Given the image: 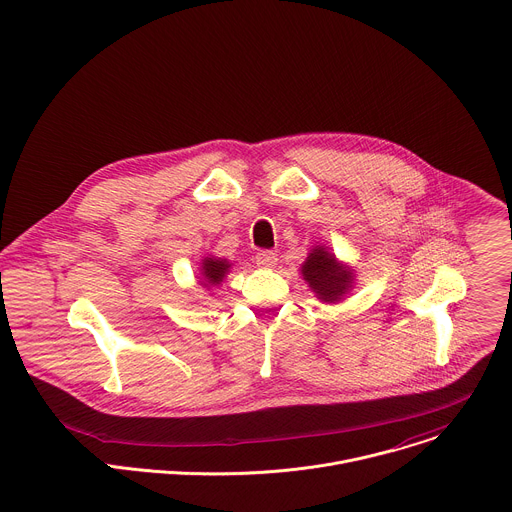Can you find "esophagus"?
Instances as JSON below:
<instances>
[{"mask_svg": "<svg viewBox=\"0 0 512 512\" xmlns=\"http://www.w3.org/2000/svg\"><path fill=\"white\" fill-rule=\"evenodd\" d=\"M278 262V254L274 250H260L256 254V264L260 268H274Z\"/></svg>", "mask_w": 512, "mask_h": 512, "instance_id": "1", "label": "esophagus"}]
</instances>
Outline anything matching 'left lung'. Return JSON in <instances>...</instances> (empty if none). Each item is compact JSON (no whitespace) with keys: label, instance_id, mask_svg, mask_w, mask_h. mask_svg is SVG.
I'll list each match as a JSON object with an SVG mask.
<instances>
[{"label":"left lung","instance_id":"obj_1","mask_svg":"<svg viewBox=\"0 0 512 512\" xmlns=\"http://www.w3.org/2000/svg\"><path fill=\"white\" fill-rule=\"evenodd\" d=\"M304 280L324 302H336L352 284V274L336 264V258L324 248H314L302 264Z\"/></svg>","mask_w":512,"mask_h":512}]
</instances>
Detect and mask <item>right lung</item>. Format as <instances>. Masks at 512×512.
Segmentation results:
<instances>
[{
    "mask_svg": "<svg viewBox=\"0 0 512 512\" xmlns=\"http://www.w3.org/2000/svg\"><path fill=\"white\" fill-rule=\"evenodd\" d=\"M228 268H230V264L226 260L206 258L202 262V284L204 286H218L224 280Z\"/></svg>",
    "mask_w": 512,
    "mask_h": 512,
    "instance_id": "obj_1",
    "label": "right lung"
}]
</instances>
